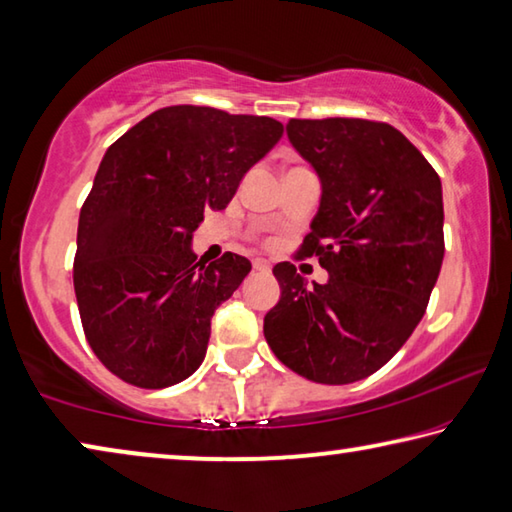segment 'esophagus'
Returning <instances> with one entry per match:
<instances>
[{"label": "esophagus", "instance_id": "obj_1", "mask_svg": "<svg viewBox=\"0 0 512 512\" xmlns=\"http://www.w3.org/2000/svg\"><path fill=\"white\" fill-rule=\"evenodd\" d=\"M253 268L259 273H268V271H271V262H266V259L257 257V259H253Z\"/></svg>", "mask_w": 512, "mask_h": 512}]
</instances>
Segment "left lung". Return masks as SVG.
I'll return each instance as SVG.
<instances>
[{"label":"left lung","instance_id":"left-lung-1","mask_svg":"<svg viewBox=\"0 0 512 512\" xmlns=\"http://www.w3.org/2000/svg\"><path fill=\"white\" fill-rule=\"evenodd\" d=\"M287 135L323 189L298 255L329 280L307 287L291 262L277 264L282 296L264 336L298 375L352 384L391 361L427 311L445 255L443 185L384 121L291 119Z\"/></svg>","mask_w":512,"mask_h":512}]
</instances>
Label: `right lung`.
Returning a JSON list of instances; mask_svg holds the SVG:
<instances>
[{
  "mask_svg": "<svg viewBox=\"0 0 512 512\" xmlns=\"http://www.w3.org/2000/svg\"><path fill=\"white\" fill-rule=\"evenodd\" d=\"M282 124L169 106L110 146L79 216L74 291L85 339L112 375L167 388L205 359L216 307L250 273L246 257L196 262L205 210H225Z\"/></svg>",
  "mask_w": 512,
  "mask_h": 512,
  "instance_id": "right-lung-1",
  "label": "right lung"
}]
</instances>
